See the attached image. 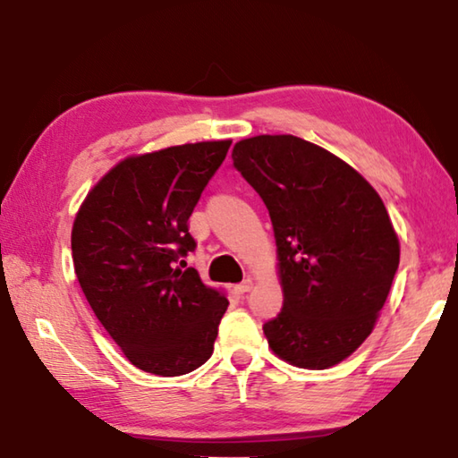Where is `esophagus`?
<instances>
[{
    "label": "esophagus",
    "instance_id": "esophagus-1",
    "mask_svg": "<svg viewBox=\"0 0 458 458\" xmlns=\"http://www.w3.org/2000/svg\"><path fill=\"white\" fill-rule=\"evenodd\" d=\"M250 289H252V281H250V278H246V281H242V283L234 286V291H236L238 294H246V293H250Z\"/></svg>",
    "mask_w": 458,
    "mask_h": 458
}]
</instances>
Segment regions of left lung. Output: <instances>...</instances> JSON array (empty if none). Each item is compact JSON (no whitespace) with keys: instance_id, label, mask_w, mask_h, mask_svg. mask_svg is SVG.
I'll list each match as a JSON object with an SVG mask.
<instances>
[{"instance_id":"left-lung-1","label":"left lung","mask_w":458,"mask_h":458,"mask_svg":"<svg viewBox=\"0 0 458 458\" xmlns=\"http://www.w3.org/2000/svg\"><path fill=\"white\" fill-rule=\"evenodd\" d=\"M234 167L273 222L281 313L262 325L278 358L327 369L371 333L400 262L377 191L323 147L293 135L242 139Z\"/></svg>"}]
</instances>
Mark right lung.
I'll use <instances>...</instances> for the list:
<instances>
[{
    "instance_id": "add662e5",
    "label": "right lung",
    "mask_w": 458,
    "mask_h": 458,
    "mask_svg": "<svg viewBox=\"0 0 458 458\" xmlns=\"http://www.w3.org/2000/svg\"><path fill=\"white\" fill-rule=\"evenodd\" d=\"M232 141L127 157L84 198L72 226L74 273L97 319L135 368L190 374L210 360L228 299L183 257L188 220Z\"/></svg>"
}]
</instances>
